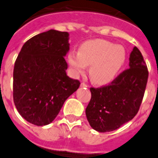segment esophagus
I'll return each instance as SVG.
<instances>
[{
  "mask_svg": "<svg viewBox=\"0 0 158 158\" xmlns=\"http://www.w3.org/2000/svg\"><path fill=\"white\" fill-rule=\"evenodd\" d=\"M80 86L82 87V88H88V85H87L86 84H84V83H81V84H80Z\"/></svg>",
  "mask_w": 158,
  "mask_h": 158,
  "instance_id": "34e87169",
  "label": "esophagus"
}]
</instances>
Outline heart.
Segmentation results:
<instances>
[{
  "label": "heart",
  "instance_id": "obj_1",
  "mask_svg": "<svg viewBox=\"0 0 158 158\" xmlns=\"http://www.w3.org/2000/svg\"><path fill=\"white\" fill-rule=\"evenodd\" d=\"M126 60V52L121 45L103 39L87 41L68 56V63L75 75L84 74L86 65L89 76L97 84L110 83L117 76Z\"/></svg>",
  "mask_w": 158,
  "mask_h": 158
}]
</instances>
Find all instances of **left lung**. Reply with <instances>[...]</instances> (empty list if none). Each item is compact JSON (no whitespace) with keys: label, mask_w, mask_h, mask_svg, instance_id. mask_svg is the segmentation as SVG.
I'll list each match as a JSON object with an SVG mask.
<instances>
[{"label":"left lung","mask_w":158,"mask_h":158,"mask_svg":"<svg viewBox=\"0 0 158 158\" xmlns=\"http://www.w3.org/2000/svg\"><path fill=\"white\" fill-rule=\"evenodd\" d=\"M130 69L109 85L91 88V100L85 113L89 125L98 132H110L135 117L139 110L147 85L148 71L136 47L130 56Z\"/></svg>","instance_id":"obj_1"}]
</instances>
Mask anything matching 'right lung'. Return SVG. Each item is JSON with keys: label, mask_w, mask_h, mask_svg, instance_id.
<instances>
[{"label": "right lung", "mask_w": 158, "mask_h": 158, "mask_svg": "<svg viewBox=\"0 0 158 158\" xmlns=\"http://www.w3.org/2000/svg\"><path fill=\"white\" fill-rule=\"evenodd\" d=\"M69 33L51 29L26 42L15 63L13 98L16 109L28 122L50 124L80 83L66 74L64 56Z\"/></svg>", "instance_id": "right-lung-1"}]
</instances>
